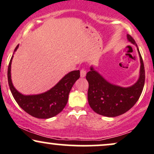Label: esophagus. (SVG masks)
<instances>
[{
  "instance_id": "esophagus-1",
  "label": "esophagus",
  "mask_w": 154,
  "mask_h": 154,
  "mask_svg": "<svg viewBox=\"0 0 154 154\" xmlns=\"http://www.w3.org/2000/svg\"><path fill=\"white\" fill-rule=\"evenodd\" d=\"M86 75V72L85 69H82V70L80 71V77H82V78H84V77H85Z\"/></svg>"
}]
</instances>
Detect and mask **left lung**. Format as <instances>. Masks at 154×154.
<instances>
[{
    "label": "left lung",
    "instance_id": "left-lung-1",
    "mask_svg": "<svg viewBox=\"0 0 154 154\" xmlns=\"http://www.w3.org/2000/svg\"><path fill=\"white\" fill-rule=\"evenodd\" d=\"M126 37L128 41L136 46L140 57L139 78L135 83L128 87L111 83L93 66L86 74L89 84L88 91L89 105L94 112L106 117H116L129 110L137 102L144 87L145 68L143 58L132 37L129 34Z\"/></svg>",
    "mask_w": 154,
    "mask_h": 154
}]
</instances>
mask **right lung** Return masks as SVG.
<instances>
[{
    "label": "right lung",
    "mask_w": 154,
    "mask_h": 154,
    "mask_svg": "<svg viewBox=\"0 0 154 154\" xmlns=\"http://www.w3.org/2000/svg\"><path fill=\"white\" fill-rule=\"evenodd\" d=\"M18 47L19 45L15 48L8 67V85L13 97L20 107L33 117L47 119L57 116L66 105L69 92L80 77V70L69 72L56 85L46 92L33 95H24L15 88L11 80V62Z\"/></svg>",
    "instance_id": "obj_1"
}]
</instances>
